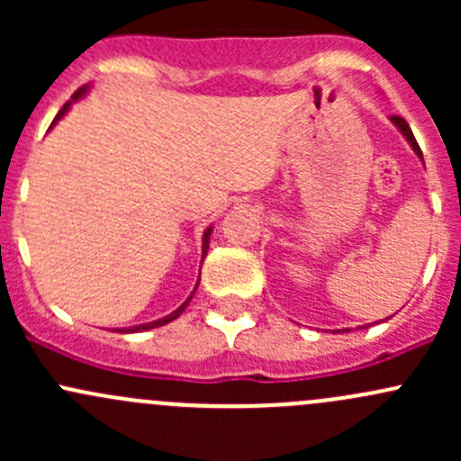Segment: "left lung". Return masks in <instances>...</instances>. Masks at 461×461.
<instances>
[{
	"mask_svg": "<svg viewBox=\"0 0 461 461\" xmlns=\"http://www.w3.org/2000/svg\"><path fill=\"white\" fill-rule=\"evenodd\" d=\"M390 122L394 124V127L399 129V133H402L403 138H406V142L411 144V149L412 151L417 153V156H420V160L424 162V156H421V149H420V144H417V140H415V136H412V131H411V127H408V122L403 118H399V115H393V118H390ZM348 330V328H346ZM339 332H341V330H339Z\"/></svg>",
	"mask_w": 461,
	"mask_h": 461,
	"instance_id": "8db88e82",
	"label": "left lung"
}]
</instances>
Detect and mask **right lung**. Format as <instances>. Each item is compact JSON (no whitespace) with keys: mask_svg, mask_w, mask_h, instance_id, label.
I'll list each match as a JSON object with an SVG mask.
<instances>
[{"mask_svg":"<svg viewBox=\"0 0 461 461\" xmlns=\"http://www.w3.org/2000/svg\"><path fill=\"white\" fill-rule=\"evenodd\" d=\"M86 93H88V85L82 86L80 91H77L76 95H73L71 100H68L67 104L62 106V111H59L58 115H55V120H53V124H50V129H53L55 124H58L59 120H62L64 115H67L68 111H71V104H73V102L82 100V97H85ZM212 231H213V227H212V225H209L207 230L203 231V260H204V257H207V249H209V236H212ZM198 283H201V278H198ZM198 283H196V287H198ZM196 287H194V292H196ZM194 292H192V294H189V299H185V301H183V305H180V308H176L174 312H171V314H167V317H162V319H156V321H149V323H140V325H129V328H115V332H120V334H133V332H144V330H153V328H160V325H167V323H171V321H174V319H178L180 314L185 312V308H187V305H189V301H192Z\"/></svg>","mask_w":461,"mask_h":461,"instance_id":"add662e5","label":"right lung"}]
</instances>
